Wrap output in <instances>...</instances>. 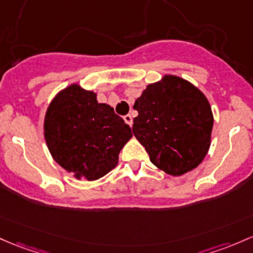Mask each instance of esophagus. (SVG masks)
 <instances>
[{"instance_id": "34e87169", "label": "esophagus", "mask_w": 253, "mask_h": 253, "mask_svg": "<svg viewBox=\"0 0 253 253\" xmlns=\"http://www.w3.org/2000/svg\"><path fill=\"white\" fill-rule=\"evenodd\" d=\"M124 120H125V122H126L127 125H128V126H131V127H132L133 119H132V116L129 115V114H127V115H125V116H124Z\"/></svg>"}]
</instances>
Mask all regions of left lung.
I'll list each match as a JSON object with an SVG mask.
<instances>
[{
  "label": "left lung",
  "mask_w": 253,
  "mask_h": 253,
  "mask_svg": "<svg viewBox=\"0 0 253 253\" xmlns=\"http://www.w3.org/2000/svg\"><path fill=\"white\" fill-rule=\"evenodd\" d=\"M133 108L138 112L133 134L158 169L179 176L201 165L210 148L213 116L199 88L165 76L146 86Z\"/></svg>",
  "instance_id": "obj_1"
}]
</instances>
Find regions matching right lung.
Segmentation results:
<instances>
[{
	"label": "right lung",
	"instance_id": "obj_1",
	"mask_svg": "<svg viewBox=\"0 0 253 253\" xmlns=\"http://www.w3.org/2000/svg\"><path fill=\"white\" fill-rule=\"evenodd\" d=\"M131 128L92 91L72 84L60 91L44 119V138L52 158L77 179L92 181L119 162Z\"/></svg>",
	"mask_w": 253,
	"mask_h": 253
}]
</instances>
